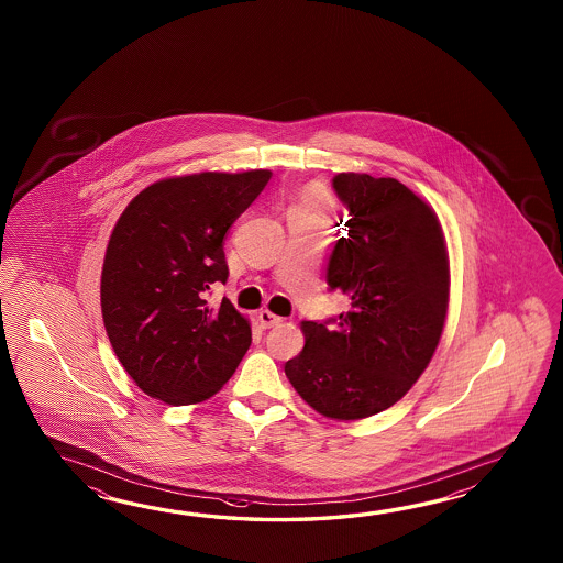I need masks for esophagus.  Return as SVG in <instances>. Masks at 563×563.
<instances>
[{"instance_id": "esophagus-1", "label": "esophagus", "mask_w": 563, "mask_h": 563, "mask_svg": "<svg viewBox=\"0 0 563 563\" xmlns=\"http://www.w3.org/2000/svg\"><path fill=\"white\" fill-rule=\"evenodd\" d=\"M257 320L262 323V328H274L277 323H282V318L272 313L269 310H262L257 313Z\"/></svg>"}]
</instances>
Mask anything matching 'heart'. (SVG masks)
I'll list each match as a JSON object with an SVG mask.
<instances>
[{
    "mask_svg": "<svg viewBox=\"0 0 563 563\" xmlns=\"http://www.w3.org/2000/svg\"><path fill=\"white\" fill-rule=\"evenodd\" d=\"M301 209L323 213L328 209V197L322 191H310L303 197V207Z\"/></svg>",
    "mask_w": 563,
    "mask_h": 563,
    "instance_id": "1",
    "label": "heart"
}]
</instances>
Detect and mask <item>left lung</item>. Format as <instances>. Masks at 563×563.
<instances>
[{"mask_svg": "<svg viewBox=\"0 0 563 563\" xmlns=\"http://www.w3.org/2000/svg\"><path fill=\"white\" fill-rule=\"evenodd\" d=\"M332 187L347 229L325 279L350 308L301 322L306 344L286 376L323 417L358 420L393 407L429 366L446 318L449 257L434 211L402 183L338 173Z\"/></svg>", "mask_w": 563, "mask_h": 563, "instance_id": "left-lung-1", "label": "left lung"}]
</instances>
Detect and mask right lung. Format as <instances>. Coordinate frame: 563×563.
Wrapping results in <instances>:
<instances>
[{
    "label": "right lung",
    "mask_w": 563,
    "mask_h": 563,
    "mask_svg": "<svg viewBox=\"0 0 563 563\" xmlns=\"http://www.w3.org/2000/svg\"><path fill=\"white\" fill-rule=\"evenodd\" d=\"M269 170L199 173L158 180L132 199L108 241L100 306L108 340L136 386L173 407L203 402L233 376L252 344L228 298L223 241L264 191Z\"/></svg>",
    "instance_id": "right-lung-1"
}]
</instances>
